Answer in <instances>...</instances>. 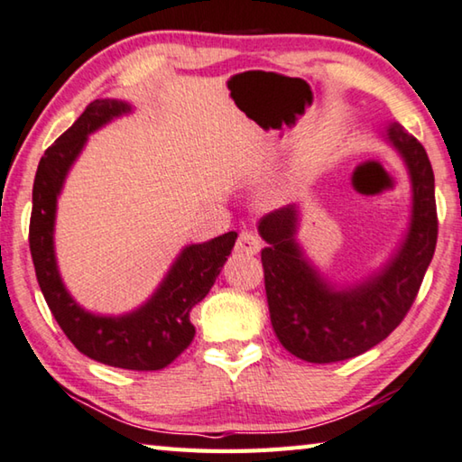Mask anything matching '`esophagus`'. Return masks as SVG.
<instances>
[{
	"instance_id": "1",
	"label": "esophagus",
	"mask_w": 462,
	"mask_h": 462,
	"mask_svg": "<svg viewBox=\"0 0 462 462\" xmlns=\"http://www.w3.org/2000/svg\"><path fill=\"white\" fill-rule=\"evenodd\" d=\"M263 246V240L259 238V234L254 232H242L238 240H236V253L240 254H256Z\"/></svg>"
}]
</instances>
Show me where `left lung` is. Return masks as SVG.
Returning <instances> with one entry per match:
<instances>
[{
	"mask_svg": "<svg viewBox=\"0 0 462 462\" xmlns=\"http://www.w3.org/2000/svg\"><path fill=\"white\" fill-rule=\"evenodd\" d=\"M381 136L408 171L411 206L402 240L369 275L355 283L328 279L297 238L300 203L259 222L261 238L267 242L261 259L273 330L301 361H346L385 340L408 314L434 256L438 222L428 154L397 122H389Z\"/></svg>",
	"mask_w": 462,
	"mask_h": 462,
	"instance_id": "left-lung-1",
	"label": "left lung"
}]
</instances>
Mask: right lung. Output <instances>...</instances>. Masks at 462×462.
<instances>
[{"label": "right lung", "mask_w": 462, "mask_h": 462, "mask_svg": "<svg viewBox=\"0 0 462 462\" xmlns=\"http://www.w3.org/2000/svg\"><path fill=\"white\" fill-rule=\"evenodd\" d=\"M132 112V104L122 99L91 101L73 126L44 152L34 177L30 253L44 300L79 353L118 369L159 371L191 344V310L214 287L238 234L226 232L183 246L152 295L126 314H96L75 300L60 277L54 250L59 195L93 132Z\"/></svg>", "instance_id": "add662e5"}]
</instances>
